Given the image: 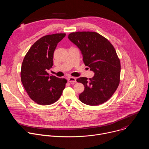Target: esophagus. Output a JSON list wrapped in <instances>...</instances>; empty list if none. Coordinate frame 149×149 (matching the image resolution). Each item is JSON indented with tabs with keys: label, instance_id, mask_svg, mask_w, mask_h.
<instances>
[{
	"label": "esophagus",
	"instance_id": "esophagus-1",
	"mask_svg": "<svg viewBox=\"0 0 149 149\" xmlns=\"http://www.w3.org/2000/svg\"><path fill=\"white\" fill-rule=\"evenodd\" d=\"M68 81L69 82H76V78L75 77H70L68 78Z\"/></svg>",
	"mask_w": 149,
	"mask_h": 149
}]
</instances>
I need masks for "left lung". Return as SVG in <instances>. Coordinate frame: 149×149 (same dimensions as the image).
<instances>
[{"label": "left lung", "instance_id": "obj_1", "mask_svg": "<svg viewBox=\"0 0 149 149\" xmlns=\"http://www.w3.org/2000/svg\"><path fill=\"white\" fill-rule=\"evenodd\" d=\"M69 39L81 51L86 66L94 72L92 78L80 77L78 82L84 86L79 100L88 105H97L108 101L118 87L120 61L110 42L95 32H76Z\"/></svg>", "mask_w": 149, "mask_h": 149}]
</instances>
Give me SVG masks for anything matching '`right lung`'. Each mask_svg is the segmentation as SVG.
Listing matches in <instances>:
<instances>
[{
  "instance_id": "right-lung-1",
  "label": "right lung",
  "mask_w": 149,
  "mask_h": 149,
  "mask_svg": "<svg viewBox=\"0 0 149 149\" xmlns=\"http://www.w3.org/2000/svg\"><path fill=\"white\" fill-rule=\"evenodd\" d=\"M65 33H55L40 38L32 45L22 62L21 81L29 97L40 105H50L60 98L67 81L49 76L54 52Z\"/></svg>"
}]
</instances>
